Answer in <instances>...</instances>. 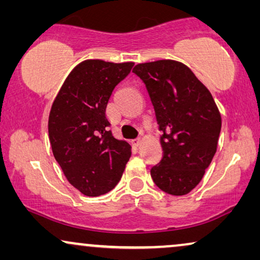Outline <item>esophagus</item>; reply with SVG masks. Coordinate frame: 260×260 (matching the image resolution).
Returning <instances> with one entry per match:
<instances>
[{
    "label": "esophagus",
    "mask_w": 260,
    "mask_h": 260,
    "mask_svg": "<svg viewBox=\"0 0 260 260\" xmlns=\"http://www.w3.org/2000/svg\"><path fill=\"white\" fill-rule=\"evenodd\" d=\"M133 144L135 145V147H138V145L141 144V138H135V140L133 141Z\"/></svg>",
    "instance_id": "esophagus-1"
}]
</instances>
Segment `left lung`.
<instances>
[{
	"label": "left lung",
	"instance_id": "obj_1",
	"mask_svg": "<svg viewBox=\"0 0 260 260\" xmlns=\"http://www.w3.org/2000/svg\"><path fill=\"white\" fill-rule=\"evenodd\" d=\"M133 72L147 87L162 131L163 157L150 170L156 186L184 195L198 186L214 157L221 116L208 88L182 62L138 63Z\"/></svg>",
	"mask_w": 260,
	"mask_h": 260
}]
</instances>
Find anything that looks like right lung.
<instances>
[{
  "label": "right lung",
  "instance_id": "obj_1",
  "mask_svg": "<svg viewBox=\"0 0 260 260\" xmlns=\"http://www.w3.org/2000/svg\"><path fill=\"white\" fill-rule=\"evenodd\" d=\"M134 62L85 60L72 70L53 102L48 135L53 155L69 182L87 197L108 193L119 182L131 156L113 137L106 105Z\"/></svg>",
  "mask_w": 260,
  "mask_h": 260
}]
</instances>
